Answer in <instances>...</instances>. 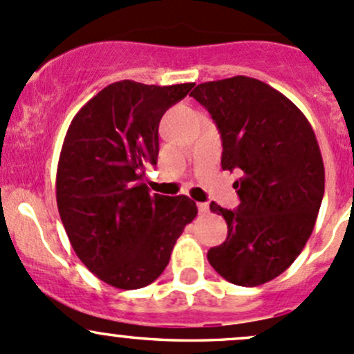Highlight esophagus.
<instances>
[{
	"instance_id": "34e87169",
	"label": "esophagus",
	"mask_w": 354,
	"mask_h": 354,
	"mask_svg": "<svg viewBox=\"0 0 354 354\" xmlns=\"http://www.w3.org/2000/svg\"><path fill=\"white\" fill-rule=\"evenodd\" d=\"M198 209L201 214H206L209 211V206H207V203H198Z\"/></svg>"
}]
</instances>
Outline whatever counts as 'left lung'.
Here are the masks:
<instances>
[{"label":"left lung","mask_w":354,"mask_h":354,"mask_svg":"<svg viewBox=\"0 0 354 354\" xmlns=\"http://www.w3.org/2000/svg\"><path fill=\"white\" fill-rule=\"evenodd\" d=\"M191 97L216 122L221 169L242 176L235 211L209 204L228 236L207 261L233 285H264L293 264L315 227L326 182L315 133L290 98L249 76L201 83Z\"/></svg>","instance_id":"obj_1"}]
</instances>
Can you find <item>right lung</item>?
<instances>
[{"label": "right lung", "mask_w": 354, "mask_h": 354, "mask_svg": "<svg viewBox=\"0 0 354 354\" xmlns=\"http://www.w3.org/2000/svg\"><path fill=\"white\" fill-rule=\"evenodd\" d=\"M192 86L115 82L69 124L57 163V209L76 256L107 285L138 290L155 281L198 214L187 196L150 194L140 182L145 165L158 158L160 119Z\"/></svg>", "instance_id": "right-lung-1"}]
</instances>
